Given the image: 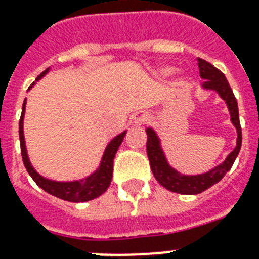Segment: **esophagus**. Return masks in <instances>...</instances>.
<instances>
[{
	"label": "esophagus",
	"instance_id": "obj_1",
	"mask_svg": "<svg viewBox=\"0 0 259 259\" xmlns=\"http://www.w3.org/2000/svg\"><path fill=\"white\" fill-rule=\"evenodd\" d=\"M148 119H149V115L147 114V112H141V114H137L135 118H133V120H135L136 124H143V123H145V122H147Z\"/></svg>",
	"mask_w": 259,
	"mask_h": 259
}]
</instances>
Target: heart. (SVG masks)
Instances as JSON below:
<instances>
[{
    "label": "heart",
    "mask_w": 259,
    "mask_h": 259,
    "mask_svg": "<svg viewBox=\"0 0 259 259\" xmlns=\"http://www.w3.org/2000/svg\"><path fill=\"white\" fill-rule=\"evenodd\" d=\"M168 71L170 70H168V68H166V70H164V72H168Z\"/></svg>",
    "instance_id": "obj_1"
}]
</instances>
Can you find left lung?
Masks as SVG:
<instances>
[{
  "instance_id": "obj_1",
  "label": "left lung",
  "mask_w": 259,
  "mask_h": 259,
  "mask_svg": "<svg viewBox=\"0 0 259 259\" xmlns=\"http://www.w3.org/2000/svg\"><path fill=\"white\" fill-rule=\"evenodd\" d=\"M198 66L200 76L203 79H206L203 82V88L215 91L221 96L222 100L227 103L228 110L231 112L232 123L235 124L237 130V141L235 149L228 155V158L221 164H218L217 167H214L207 173L199 174V176H184L167 163L163 151L160 148V141H159L158 136L154 130L148 127L147 129V154H148L149 166L154 173V177L166 189L171 191V192L183 193V195H196V193L203 192L212 187L218 181H221L222 177L231 170L232 164L242 148V127H240V120H239L237 101L231 86L228 83L227 78L218 68H215L212 64L203 59H198Z\"/></svg>"
}]
</instances>
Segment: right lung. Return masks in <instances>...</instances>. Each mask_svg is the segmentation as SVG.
I'll return each instance as SVG.
<instances>
[{
    "label": "right lung",
    "mask_w": 259,
    "mask_h": 259,
    "mask_svg": "<svg viewBox=\"0 0 259 259\" xmlns=\"http://www.w3.org/2000/svg\"><path fill=\"white\" fill-rule=\"evenodd\" d=\"M49 70V68H48ZM45 70L41 75H38V79H41L42 76L48 72ZM34 85V83H32ZM24 110H26V100L23 103L22 108V116L19 120V137H20V151H22V158L24 167L31 176V178L37 183L38 187H41L45 192L51 193L53 196L59 199L67 200V202H88V200H93V199L99 198L100 195L108 189L112 180V170H114V158L116 151L122 144L126 132L120 133L116 136L114 140H111V143L107 145L104 151L103 159H101L100 167L96 170L95 173L89 176L85 180L81 181H71V183H59V181H52L48 178H44L42 176L34 170V167L30 163L27 156V151H26V144H24V135H23V118H24Z\"/></svg>",
    "instance_id": "add662e5"
}]
</instances>
